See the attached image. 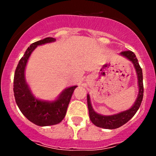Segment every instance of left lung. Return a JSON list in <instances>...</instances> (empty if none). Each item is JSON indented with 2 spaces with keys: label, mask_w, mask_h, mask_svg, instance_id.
I'll return each instance as SVG.
<instances>
[{
  "label": "left lung",
  "mask_w": 156,
  "mask_h": 156,
  "mask_svg": "<svg viewBox=\"0 0 156 156\" xmlns=\"http://www.w3.org/2000/svg\"><path fill=\"white\" fill-rule=\"evenodd\" d=\"M120 55L125 57L133 63L135 70H136V76H137L139 92H138L137 97H136L134 103L131 107L127 110H125V111L121 112L117 114L111 115H103L99 114L97 112L94 111V109L92 107V105H91L90 95L87 94V106L88 110H89L90 119L94 125L99 127H102V128L115 129L126 124L136 114L137 110L139 109L141 103H142L143 97H144L143 72L142 69L140 66L136 55L130 50L122 52V53H120Z\"/></svg>",
  "instance_id": "left-lung-1"
}]
</instances>
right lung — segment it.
<instances>
[{"label": "right lung", "mask_w": 156, "mask_h": 156, "mask_svg": "<svg viewBox=\"0 0 156 156\" xmlns=\"http://www.w3.org/2000/svg\"><path fill=\"white\" fill-rule=\"evenodd\" d=\"M56 41V38L46 37L31 44L19 62L13 79V93L16 103L21 112L31 122L38 126L59 124L65 118L74 90L78 86L66 88L55 100L48 101L36 98L31 92L25 77V71L30 56L37 46Z\"/></svg>", "instance_id": "obj_1"}]
</instances>
